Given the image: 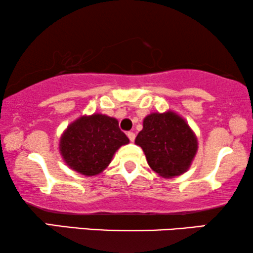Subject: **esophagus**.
Segmentation results:
<instances>
[{
	"label": "esophagus",
	"mask_w": 253,
	"mask_h": 253,
	"mask_svg": "<svg viewBox=\"0 0 253 253\" xmlns=\"http://www.w3.org/2000/svg\"><path fill=\"white\" fill-rule=\"evenodd\" d=\"M126 134H127V137H129L130 141H133L134 138H136V134H134V133L132 132V131H129V132H127Z\"/></svg>",
	"instance_id": "1"
}]
</instances>
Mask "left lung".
<instances>
[{"mask_svg":"<svg viewBox=\"0 0 253 253\" xmlns=\"http://www.w3.org/2000/svg\"><path fill=\"white\" fill-rule=\"evenodd\" d=\"M134 143L143 148L150 167L168 178L184 174L198 150L195 132L171 110L145 117Z\"/></svg>","mask_w":253,"mask_h":253,"instance_id":"8db88e82","label":"left lung"}]
</instances>
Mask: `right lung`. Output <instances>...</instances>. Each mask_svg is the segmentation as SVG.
I'll return each mask as SVG.
<instances>
[{
    "instance_id": "obj_1",
    "label": "right lung",
    "mask_w": 253,
    "mask_h": 253,
    "mask_svg": "<svg viewBox=\"0 0 253 253\" xmlns=\"http://www.w3.org/2000/svg\"><path fill=\"white\" fill-rule=\"evenodd\" d=\"M129 138L114 117L102 114L82 116L67 127L60 139V152L71 169L85 176L105 170L115 152Z\"/></svg>"
}]
</instances>
